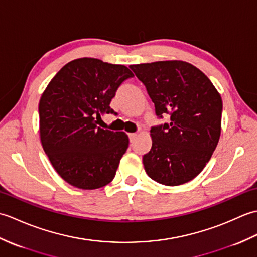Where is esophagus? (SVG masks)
Instances as JSON below:
<instances>
[{"label":"esophagus","instance_id":"34e87169","mask_svg":"<svg viewBox=\"0 0 257 257\" xmlns=\"http://www.w3.org/2000/svg\"><path fill=\"white\" fill-rule=\"evenodd\" d=\"M128 136H129V139H130V141H132V143H134L136 138H137V134H129Z\"/></svg>","mask_w":257,"mask_h":257}]
</instances>
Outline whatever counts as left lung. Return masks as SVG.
<instances>
[{"label":"left lung","instance_id":"obj_1","mask_svg":"<svg viewBox=\"0 0 257 257\" xmlns=\"http://www.w3.org/2000/svg\"><path fill=\"white\" fill-rule=\"evenodd\" d=\"M143 81L159 118L170 122L152 127V147L143 158L147 174L174 187L203 170L221 136L222 98L212 81L192 64L161 61L130 65Z\"/></svg>","mask_w":257,"mask_h":257}]
</instances>
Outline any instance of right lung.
<instances>
[{"label": "right lung", "mask_w": 257, "mask_h": 257, "mask_svg": "<svg viewBox=\"0 0 257 257\" xmlns=\"http://www.w3.org/2000/svg\"><path fill=\"white\" fill-rule=\"evenodd\" d=\"M134 74L124 65L84 57L54 76L38 103L41 143L52 166L75 188L95 190L110 183L128 148L123 132L98 127L102 114L116 113L110 101Z\"/></svg>", "instance_id": "right-lung-1"}]
</instances>
